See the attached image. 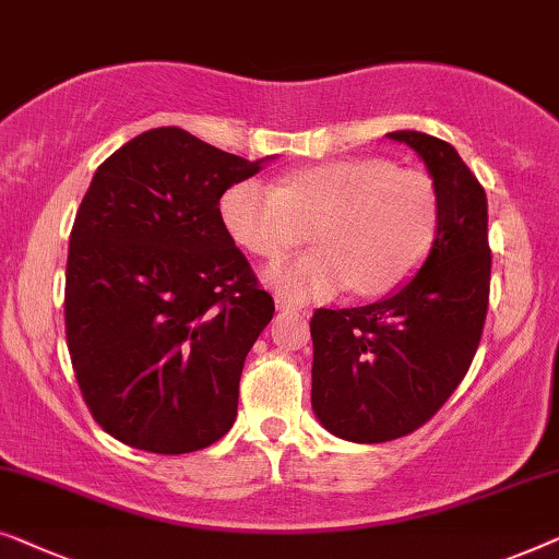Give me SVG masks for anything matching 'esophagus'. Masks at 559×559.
<instances>
[{
  "label": "esophagus",
  "instance_id": "esophagus-1",
  "mask_svg": "<svg viewBox=\"0 0 559 559\" xmlns=\"http://www.w3.org/2000/svg\"><path fill=\"white\" fill-rule=\"evenodd\" d=\"M276 309H278V311H290V313H298V311H301V306H296V304L286 301V298H283V296H276Z\"/></svg>",
  "mask_w": 559,
  "mask_h": 559
}]
</instances>
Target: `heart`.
<instances>
[{"label":"heart","mask_w":559,"mask_h":559,"mask_svg":"<svg viewBox=\"0 0 559 559\" xmlns=\"http://www.w3.org/2000/svg\"><path fill=\"white\" fill-rule=\"evenodd\" d=\"M219 217L248 253L281 258L306 240L313 250L273 263L263 278L294 301L342 290L382 296L413 276L438 233V194L426 175L384 159H336L298 169L281 187L240 179L219 198Z\"/></svg>","instance_id":"heart-1"}]
</instances>
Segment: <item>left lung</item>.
Listing matches in <instances>:
<instances>
[{"label":"left lung","mask_w":559,"mask_h":559,"mask_svg":"<svg viewBox=\"0 0 559 559\" xmlns=\"http://www.w3.org/2000/svg\"><path fill=\"white\" fill-rule=\"evenodd\" d=\"M426 164L438 233L420 271L380 301L311 319V407L329 433L384 443L413 433L468 372L489 309L486 192L459 152L423 131H392Z\"/></svg>","instance_id":"8db88e82"}]
</instances>
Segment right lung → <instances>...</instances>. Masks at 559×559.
<instances>
[{
	"instance_id": "obj_1",
	"label": "right lung",
	"mask_w": 559,
	"mask_h": 559,
	"mask_svg": "<svg viewBox=\"0 0 559 559\" xmlns=\"http://www.w3.org/2000/svg\"><path fill=\"white\" fill-rule=\"evenodd\" d=\"M271 159L162 126L93 175L70 233L66 334L85 405L121 443L177 455L233 428L242 365L276 309L219 198Z\"/></svg>"
}]
</instances>
